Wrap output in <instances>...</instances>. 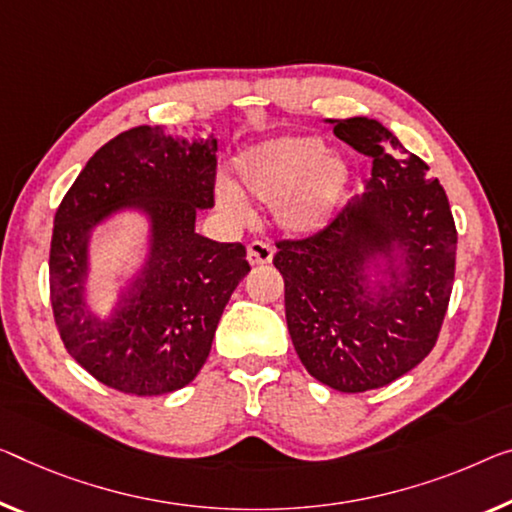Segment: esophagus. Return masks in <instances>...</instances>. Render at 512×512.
<instances>
[{
    "label": "esophagus",
    "mask_w": 512,
    "mask_h": 512,
    "mask_svg": "<svg viewBox=\"0 0 512 512\" xmlns=\"http://www.w3.org/2000/svg\"><path fill=\"white\" fill-rule=\"evenodd\" d=\"M272 256H274V249L270 242L265 240H254L247 249V258L251 265H267L272 261Z\"/></svg>",
    "instance_id": "1"
}]
</instances>
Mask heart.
<instances>
[{
  "label": "heart",
  "mask_w": 512,
  "mask_h": 512,
  "mask_svg": "<svg viewBox=\"0 0 512 512\" xmlns=\"http://www.w3.org/2000/svg\"><path fill=\"white\" fill-rule=\"evenodd\" d=\"M242 187L265 203L277 201L279 222L293 233H313L327 224L348 183V164L325 153V144L309 135H281L245 148L235 160ZM222 203L235 215L247 206L233 190Z\"/></svg>",
  "instance_id": "heart-1"
}]
</instances>
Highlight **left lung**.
I'll return each instance as SVG.
<instances>
[{"mask_svg": "<svg viewBox=\"0 0 512 512\" xmlns=\"http://www.w3.org/2000/svg\"><path fill=\"white\" fill-rule=\"evenodd\" d=\"M334 135L371 157L366 194L318 233L279 240L274 267L286 286V320L297 357L318 382L343 393L387 387L435 348L455 274L458 231L444 187L428 164L373 119L334 123ZM398 244L403 278L375 298L363 263Z\"/></svg>", "mask_w": 512, "mask_h": 512, "instance_id": "obj_1", "label": "left lung"}]
</instances>
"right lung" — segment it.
<instances>
[{"label": "right lung", "mask_w": 512, "mask_h": 512, "mask_svg": "<svg viewBox=\"0 0 512 512\" xmlns=\"http://www.w3.org/2000/svg\"><path fill=\"white\" fill-rule=\"evenodd\" d=\"M217 141H178L148 125L107 141L86 162L54 215L50 302L68 355L98 382L130 396H162L190 384L206 364L217 322L251 270L240 242L194 231L215 206ZM121 207L152 217L145 274L109 321L83 306L85 240Z\"/></svg>", "instance_id": "1"}]
</instances>
